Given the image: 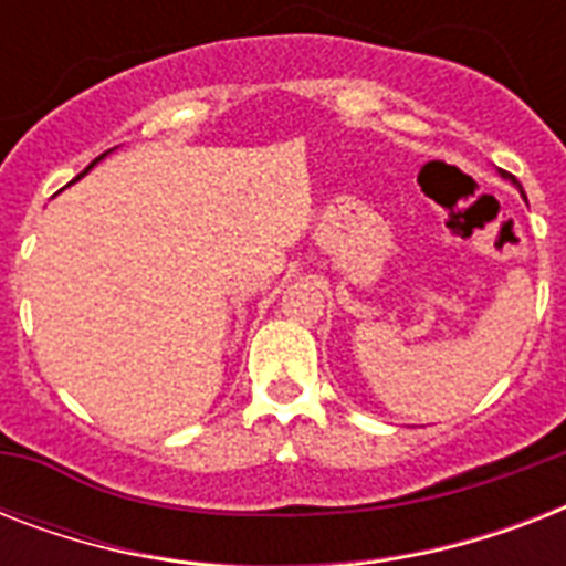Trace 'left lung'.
Here are the masks:
<instances>
[{
    "label": "left lung",
    "mask_w": 566,
    "mask_h": 566,
    "mask_svg": "<svg viewBox=\"0 0 566 566\" xmlns=\"http://www.w3.org/2000/svg\"><path fill=\"white\" fill-rule=\"evenodd\" d=\"M514 185H517V181H514Z\"/></svg>",
    "instance_id": "left-lung-1"
}]
</instances>
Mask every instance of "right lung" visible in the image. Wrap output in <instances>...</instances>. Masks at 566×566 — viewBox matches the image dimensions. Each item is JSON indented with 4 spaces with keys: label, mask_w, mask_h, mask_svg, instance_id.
<instances>
[{
    "label": "right lung",
    "mask_w": 566,
    "mask_h": 566,
    "mask_svg": "<svg viewBox=\"0 0 566 566\" xmlns=\"http://www.w3.org/2000/svg\"><path fill=\"white\" fill-rule=\"evenodd\" d=\"M99 158H102V155H99ZM99 158H96V161H99ZM96 161H93V164H96ZM93 164H91V167H93ZM91 167H87V170H91ZM87 170H84V172H87ZM84 172H82V176H84ZM82 176H75V179H82ZM73 179V181H75Z\"/></svg>",
    "instance_id": "right-lung-1"
}]
</instances>
